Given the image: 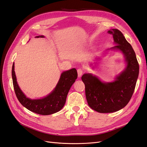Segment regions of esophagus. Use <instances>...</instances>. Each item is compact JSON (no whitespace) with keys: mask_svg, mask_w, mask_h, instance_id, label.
<instances>
[{"mask_svg":"<svg viewBox=\"0 0 147 147\" xmlns=\"http://www.w3.org/2000/svg\"><path fill=\"white\" fill-rule=\"evenodd\" d=\"M77 73H78V77L80 78L83 74V70L81 69H78L77 70Z\"/></svg>","mask_w":147,"mask_h":147,"instance_id":"1","label":"esophagus"}]
</instances>
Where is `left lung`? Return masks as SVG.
Listing matches in <instances>:
<instances>
[{"instance_id":"obj_1","label":"left lung","mask_w":147,"mask_h":147,"mask_svg":"<svg viewBox=\"0 0 147 147\" xmlns=\"http://www.w3.org/2000/svg\"><path fill=\"white\" fill-rule=\"evenodd\" d=\"M113 35L115 46L107 49L123 53L126 67L111 82H102L94 75L84 74L82 80L85 85L88 105L99 113H112L122 109L129 102L139 76V65L136 53L125 37L117 29L108 31ZM99 57L97 58L99 59ZM96 67L95 65L93 68Z\"/></svg>"}]
</instances>
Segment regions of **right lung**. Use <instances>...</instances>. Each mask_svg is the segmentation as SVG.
<instances>
[{
  "label": "right lung",
  "mask_w": 147,
  "mask_h": 147,
  "mask_svg": "<svg viewBox=\"0 0 147 147\" xmlns=\"http://www.w3.org/2000/svg\"><path fill=\"white\" fill-rule=\"evenodd\" d=\"M35 37L43 38L44 36L38 35ZM11 75L15 94L20 103L31 112L42 115L55 113L63 109L70 89L78 76L77 70L75 68L64 71L61 74L55 88L50 94L40 99H32L26 97L18 86L15 72L14 63L12 66Z\"/></svg>",
  "instance_id": "obj_1"
}]
</instances>
